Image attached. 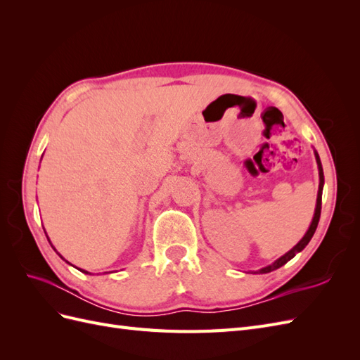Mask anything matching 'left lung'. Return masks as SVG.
<instances>
[{"instance_id":"obj_1","label":"left lung","mask_w":360,"mask_h":360,"mask_svg":"<svg viewBox=\"0 0 360 360\" xmlns=\"http://www.w3.org/2000/svg\"><path fill=\"white\" fill-rule=\"evenodd\" d=\"M315 159H317V165H319V176H320V184H319V195H317V205H315V213H314V217H312V222L308 228L307 234H304L302 237V240L294 246L291 250H288L287 254L282 255L281 258H278L274 264H270L267 267H263L259 269L258 271H255V274H269V271H274L279 267L284 266L285 263H288V261L296 255L297 252H300V250L304 249V246H307L309 243V240L312 238L315 230H317V225H319V221H320V214H321V195H323V184H324V174H323V167H321V160H320V156L317 151H315Z\"/></svg>"}]
</instances>
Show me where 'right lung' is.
Here are the masks:
<instances>
[{
    "label": "right lung",
    "mask_w": 360,
    "mask_h": 360,
    "mask_svg": "<svg viewBox=\"0 0 360 360\" xmlns=\"http://www.w3.org/2000/svg\"><path fill=\"white\" fill-rule=\"evenodd\" d=\"M48 240H49V238H48ZM53 249H56V248H53ZM58 255H60V254H58ZM60 257H61V255H60ZM61 258H63V257H61ZM63 259H64V258H63ZM68 263H69V261H68ZM79 270L82 271V274H89V271H86V270H82V269H79Z\"/></svg>",
    "instance_id": "add662e5"
}]
</instances>
